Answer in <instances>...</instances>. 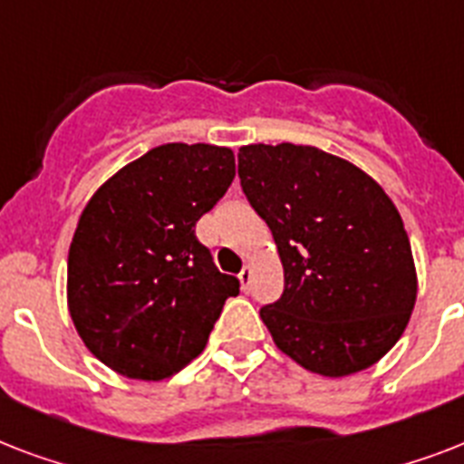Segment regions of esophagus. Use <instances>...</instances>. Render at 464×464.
<instances>
[{"instance_id": "esophagus-1", "label": "esophagus", "mask_w": 464, "mask_h": 464, "mask_svg": "<svg viewBox=\"0 0 464 464\" xmlns=\"http://www.w3.org/2000/svg\"><path fill=\"white\" fill-rule=\"evenodd\" d=\"M238 279H240V286H243V291L250 289V282H253V267H250V265H243Z\"/></svg>"}]
</instances>
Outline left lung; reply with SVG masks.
<instances>
[{
    "instance_id": "8db88e82",
    "label": "left lung",
    "mask_w": 464,
    "mask_h": 464,
    "mask_svg": "<svg viewBox=\"0 0 464 464\" xmlns=\"http://www.w3.org/2000/svg\"><path fill=\"white\" fill-rule=\"evenodd\" d=\"M238 175L284 265L282 298L260 308L275 344L327 378L373 366L402 337L417 301L392 199L361 168L315 147H240Z\"/></svg>"
}]
</instances>
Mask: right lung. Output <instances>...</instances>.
<instances>
[{
    "instance_id": "add662e5",
    "label": "right lung",
    "mask_w": 464,
    "mask_h": 464,
    "mask_svg": "<svg viewBox=\"0 0 464 464\" xmlns=\"http://www.w3.org/2000/svg\"><path fill=\"white\" fill-rule=\"evenodd\" d=\"M233 175L231 149L163 144L83 207L69 246V315L115 373L170 378L202 353L226 298L238 296V279L221 275L195 236Z\"/></svg>"
}]
</instances>
